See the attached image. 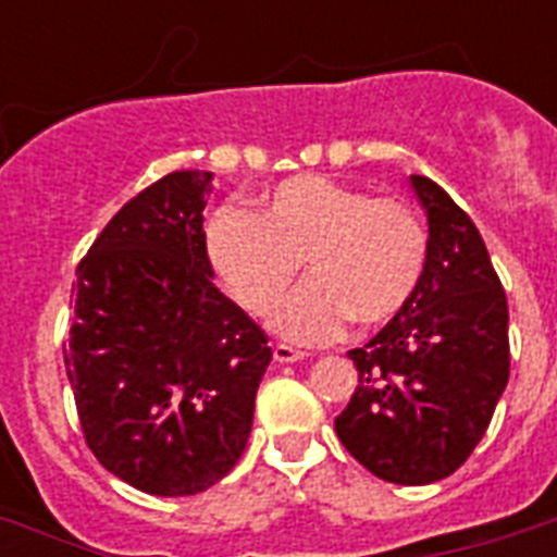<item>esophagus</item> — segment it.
<instances>
[{
  "mask_svg": "<svg viewBox=\"0 0 557 557\" xmlns=\"http://www.w3.org/2000/svg\"><path fill=\"white\" fill-rule=\"evenodd\" d=\"M304 358L306 352L288 347V344H277V347H274V361H280V364H295V361H304Z\"/></svg>",
  "mask_w": 557,
  "mask_h": 557,
  "instance_id": "obj_1",
  "label": "esophagus"
}]
</instances>
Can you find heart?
I'll return each instance as SVG.
<instances>
[{
  "label": "heart",
  "instance_id": "1",
  "mask_svg": "<svg viewBox=\"0 0 557 557\" xmlns=\"http://www.w3.org/2000/svg\"><path fill=\"white\" fill-rule=\"evenodd\" d=\"M208 257L234 300L265 314L306 262L312 277L280 304L271 330L295 344L375 332L416 300L428 269V231L407 201L330 176L271 187L257 213L222 208L208 225Z\"/></svg>",
  "mask_w": 557,
  "mask_h": 557
}]
</instances>
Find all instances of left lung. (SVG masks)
<instances>
[{
  "instance_id": "8db88e82",
  "label": "left lung",
  "mask_w": 557,
  "mask_h": 557,
  "mask_svg": "<svg viewBox=\"0 0 557 557\" xmlns=\"http://www.w3.org/2000/svg\"><path fill=\"white\" fill-rule=\"evenodd\" d=\"M428 213V269L416 300L349 349L358 387L335 419L352 457L387 483L457 471L509 384V304L485 243L436 182L410 176Z\"/></svg>"
}]
</instances>
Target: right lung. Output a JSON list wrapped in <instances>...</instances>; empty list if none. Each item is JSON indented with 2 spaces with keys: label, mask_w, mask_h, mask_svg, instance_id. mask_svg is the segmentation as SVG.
Masks as SVG:
<instances>
[{
  "label": "right lung",
  "mask_w": 557,
  "mask_h": 557,
  "mask_svg": "<svg viewBox=\"0 0 557 557\" xmlns=\"http://www.w3.org/2000/svg\"><path fill=\"white\" fill-rule=\"evenodd\" d=\"M210 178L176 170L126 201L72 288L63 358L86 445L156 497L199 494L236 466L271 361L265 332L213 283Z\"/></svg>",
  "instance_id": "right-lung-1"
}]
</instances>
